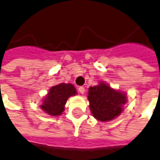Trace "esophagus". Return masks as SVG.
I'll use <instances>...</instances> for the list:
<instances>
[{
  "label": "esophagus",
  "mask_w": 160,
  "mask_h": 160,
  "mask_svg": "<svg viewBox=\"0 0 160 160\" xmlns=\"http://www.w3.org/2000/svg\"><path fill=\"white\" fill-rule=\"evenodd\" d=\"M78 92L81 93V94H83V93L85 92V89L82 87V86H80V87H78Z\"/></svg>",
  "instance_id": "34e87169"
}]
</instances>
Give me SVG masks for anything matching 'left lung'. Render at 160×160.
Masks as SVG:
<instances>
[{
    "label": "left lung",
    "mask_w": 160,
    "mask_h": 160,
    "mask_svg": "<svg viewBox=\"0 0 160 160\" xmlns=\"http://www.w3.org/2000/svg\"><path fill=\"white\" fill-rule=\"evenodd\" d=\"M126 95L113 90L106 83L89 88L88 99L92 115L100 122L111 121L122 112Z\"/></svg>",
    "instance_id": "1"
}]
</instances>
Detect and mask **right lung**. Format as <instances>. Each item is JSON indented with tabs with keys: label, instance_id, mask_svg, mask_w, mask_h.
<instances>
[{
	"label": "right lung",
	"instance_id": "right-lung-1",
	"mask_svg": "<svg viewBox=\"0 0 160 160\" xmlns=\"http://www.w3.org/2000/svg\"><path fill=\"white\" fill-rule=\"evenodd\" d=\"M76 94L77 91L71 83H60L50 89L40 108L52 116L60 115L64 111L68 98Z\"/></svg>",
	"mask_w": 160,
	"mask_h": 160
}]
</instances>
